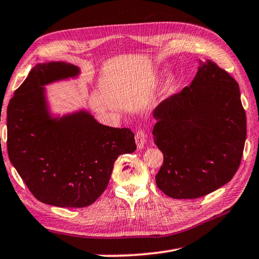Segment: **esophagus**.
Wrapping results in <instances>:
<instances>
[{"mask_svg": "<svg viewBox=\"0 0 259 259\" xmlns=\"http://www.w3.org/2000/svg\"><path fill=\"white\" fill-rule=\"evenodd\" d=\"M146 138H147V136L145 135L144 131H138L137 134H136V144H137V147L138 149H143L146 144H147V140H146Z\"/></svg>", "mask_w": 259, "mask_h": 259, "instance_id": "esophagus-1", "label": "esophagus"}]
</instances>
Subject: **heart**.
<instances>
[{
	"label": "heart",
	"mask_w": 259,
	"mask_h": 259,
	"mask_svg": "<svg viewBox=\"0 0 259 259\" xmlns=\"http://www.w3.org/2000/svg\"><path fill=\"white\" fill-rule=\"evenodd\" d=\"M175 83H176V76L173 73H168L165 77V79L163 80L161 87H159V91H158L159 100H162L163 97H165V95H167V94L172 91V88L175 87Z\"/></svg>",
	"instance_id": "obj_1"
}]
</instances>
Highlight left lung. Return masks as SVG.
Instances as JSON below:
<instances>
[{"label": "left lung", "instance_id": "obj_1", "mask_svg": "<svg viewBox=\"0 0 259 259\" xmlns=\"http://www.w3.org/2000/svg\"><path fill=\"white\" fill-rule=\"evenodd\" d=\"M154 144L164 155L156 185L176 199L199 198L236 175L247 136L239 84L213 61L199 60L189 86L154 111Z\"/></svg>", "mask_w": 259, "mask_h": 259}]
</instances>
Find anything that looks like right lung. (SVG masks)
<instances>
[{
  "mask_svg": "<svg viewBox=\"0 0 259 259\" xmlns=\"http://www.w3.org/2000/svg\"><path fill=\"white\" fill-rule=\"evenodd\" d=\"M79 74V67L63 61L37 63L7 111L10 162L37 199L58 207L93 204L117 156L137 148L130 129L102 124L87 110L51 113L45 86Z\"/></svg>",
  "mask_w": 259,
  "mask_h": 259,
  "instance_id": "1",
  "label": "right lung"
}]
</instances>
